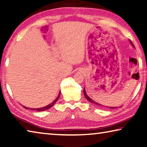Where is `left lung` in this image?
<instances>
[{"label": "left lung", "mask_w": 147, "mask_h": 147, "mask_svg": "<svg viewBox=\"0 0 147 147\" xmlns=\"http://www.w3.org/2000/svg\"><path fill=\"white\" fill-rule=\"evenodd\" d=\"M130 42H131V45L133 46V47H134V45L133 44H132V41L130 40ZM83 93H84V96H85V97H86V98L88 101L89 102H91V103H93V104H95V105H97V106H102V105H101V104H98V103H97V102H95L94 100H93L92 99H91L90 97H89V96H88V95L86 94V91H85V88L84 89V90H83ZM117 107H110L109 108H111V109H114V108H117Z\"/></svg>", "instance_id": "8db88e82"}]
</instances>
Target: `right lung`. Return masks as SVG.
<instances>
[{
	"label": "right lung",
	"instance_id": "add662e5",
	"mask_svg": "<svg viewBox=\"0 0 147 147\" xmlns=\"http://www.w3.org/2000/svg\"><path fill=\"white\" fill-rule=\"evenodd\" d=\"M60 93H61V91L59 93V95H58V96H57V97L55 99V100H54V102H52V103L51 104H49V105H48V106H45V107H41V108H36V109H34V108H32V109H32V110H36V111H45V110H47V109H50V108L51 107H52V106H54V104L56 103V102L58 100V99L59 98V96H60ZM25 109H29V108H28V107H25V106H23Z\"/></svg>",
	"mask_w": 147,
	"mask_h": 147
}]
</instances>
